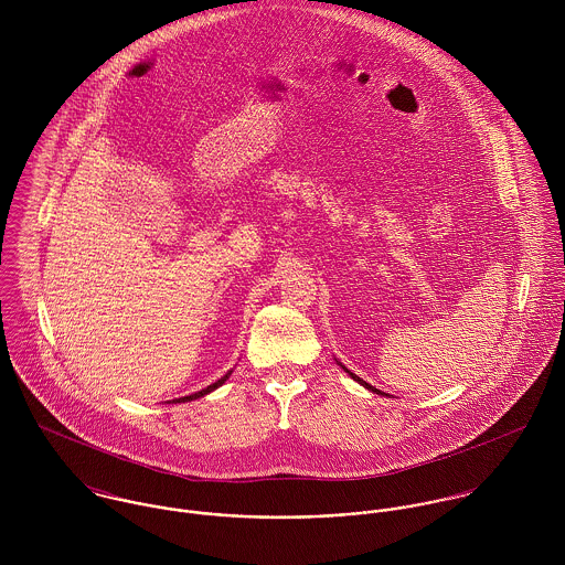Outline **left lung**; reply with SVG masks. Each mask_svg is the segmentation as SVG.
<instances>
[{"instance_id": "obj_1", "label": "left lung", "mask_w": 565, "mask_h": 565, "mask_svg": "<svg viewBox=\"0 0 565 565\" xmlns=\"http://www.w3.org/2000/svg\"><path fill=\"white\" fill-rule=\"evenodd\" d=\"M339 365H341V363H339ZM341 367H343V365H341ZM343 370H345V372H348V374H350V376H352V379H354V381H356V383H359V385H363V387H365V390H370V392H376V394H383V392H379V390H376V387H372V385H370V383H365V381H363V379H359V376H356V374H352V372H350V370H348V367H343Z\"/></svg>"}]
</instances>
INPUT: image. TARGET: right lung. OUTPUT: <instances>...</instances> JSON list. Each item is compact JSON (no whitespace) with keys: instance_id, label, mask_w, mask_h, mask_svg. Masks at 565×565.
<instances>
[{"instance_id":"right-lung-1","label":"right lung","mask_w":565,"mask_h":565,"mask_svg":"<svg viewBox=\"0 0 565 565\" xmlns=\"http://www.w3.org/2000/svg\"><path fill=\"white\" fill-rule=\"evenodd\" d=\"M233 372H228L226 376H222L217 383H213V385H209L206 390H202V392H195V394H191V396H184V398H178V401H173V403H191V401H198V398H202V396H206V394H211V392H215L217 387H222L224 383H226V379L231 376Z\"/></svg>"}]
</instances>
